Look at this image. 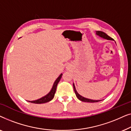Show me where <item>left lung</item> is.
<instances>
[{
	"label": "left lung",
	"mask_w": 131,
	"mask_h": 131,
	"mask_svg": "<svg viewBox=\"0 0 131 131\" xmlns=\"http://www.w3.org/2000/svg\"><path fill=\"white\" fill-rule=\"evenodd\" d=\"M96 34L98 36H99L100 37H103V38H104V39H107V40H113V39L112 37H110V36H109L107 35L106 33H105L104 32H103V31H96ZM73 88H74V91L75 94H76V96L78 97L79 100H80V101H83V102H88V103H96V102H98V101H101V100H93L88 99V98H86L85 97H83V96H81L79 94L78 92L76 91V88H75V86H74V83H73Z\"/></svg>",
	"instance_id": "obj_1"
}]
</instances>
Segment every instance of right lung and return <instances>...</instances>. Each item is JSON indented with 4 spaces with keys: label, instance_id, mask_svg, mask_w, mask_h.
<instances>
[{
    "label": "right lung",
    "instance_id": "obj_1",
    "mask_svg": "<svg viewBox=\"0 0 131 131\" xmlns=\"http://www.w3.org/2000/svg\"><path fill=\"white\" fill-rule=\"evenodd\" d=\"M62 74H61L60 75V76L58 77V78L56 80H55L54 83H53L52 88L51 90V91L48 93V94L44 96L43 97L40 98V99L35 100V101H29L28 102H30L31 103H35V104H43V103H48L50 101H51L53 99V97H54L55 95V93L56 92V89H57V85H58V82H60V80L61 78Z\"/></svg>",
    "mask_w": 131,
    "mask_h": 131
}]
</instances>
